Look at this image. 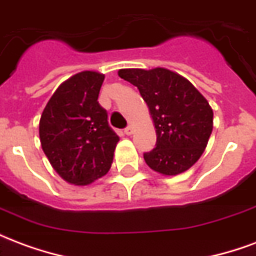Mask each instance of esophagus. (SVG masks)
I'll list each match as a JSON object with an SVG mask.
<instances>
[{
	"label": "esophagus",
	"mask_w": 256,
	"mask_h": 256,
	"mask_svg": "<svg viewBox=\"0 0 256 256\" xmlns=\"http://www.w3.org/2000/svg\"><path fill=\"white\" fill-rule=\"evenodd\" d=\"M133 133H134V126H132V124L124 128V134H126V136H132Z\"/></svg>",
	"instance_id": "34e87169"
}]
</instances>
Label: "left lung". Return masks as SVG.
Returning <instances> with one entry per match:
<instances>
[{"label":"left lung","instance_id":"obj_1","mask_svg":"<svg viewBox=\"0 0 256 256\" xmlns=\"http://www.w3.org/2000/svg\"><path fill=\"white\" fill-rule=\"evenodd\" d=\"M118 75L137 86L150 108L156 145L148 166L163 176L186 172L198 160L212 132V110L188 79L166 68H123Z\"/></svg>","mask_w":256,"mask_h":256}]
</instances>
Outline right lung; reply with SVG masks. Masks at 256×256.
Instances as JSON below:
<instances>
[{"label":"right lung","mask_w":256,"mask_h":256,"mask_svg":"<svg viewBox=\"0 0 256 256\" xmlns=\"http://www.w3.org/2000/svg\"><path fill=\"white\" fill-rule=\"evenodd\" d=\"M104 75L82 71L60 84L40 120L42 150L60 177L89 185L106 176L119 137L98 104Z\"/></svg>","instance_id":"obj_1"}]
</instances>
